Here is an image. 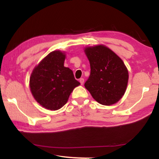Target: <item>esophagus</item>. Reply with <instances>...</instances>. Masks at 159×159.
<instances>
[{
  "label": "esophagus",
  "instance_id": "1",
  "mask_svg": "<svg viewBox=\"0 0 159 159\" xmlns=\"http://www.w3.org/2000/svg\"><path fill=\"white\" fill-rule=\"evenodd\" d=\"M80 82L81 84H84V79L83 78H81V79H80Z\"/></svg>",
  "mask_w": 159,
  "mask_h": 159
}]
</instances>
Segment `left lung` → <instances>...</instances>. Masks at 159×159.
Masks as SVG:
<instances>
[{
  "label": "left lung",
  "instance_id": "8db88e82",
  "mask_svg": "<svg viewBox=\"0 0 159 159\" xmlns=\"http://www.w3.org/2000/svg\"><path fill=\"white\" fill-rule=\"evenodd\" d=\"M90 64V75L84 87L98 103L104 106L116 103L127 90V68L121 58L104 45L85 47Z\"/></svg>",
  "mask_w": 159,
  "mask_h": 159
}]
</instances>
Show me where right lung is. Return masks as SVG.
<instances>
[{"label": "right lung", "mask_w": 159, "mask_h": 159, "mask_svg": "<svg viewBox=\"0 0 159 159\" xmlns=\"http://www.w3.org/2000/svg\"><path fill=\"white\" fill-rule=\"evenodd\" d=\"M65 58L64 51L51 52L35 66L30 77L32 96L45 109H60L67 103L74 89L80 84L73 71L64 66Z\"/></svg>", "instance_id": "1"}]
</instances>
